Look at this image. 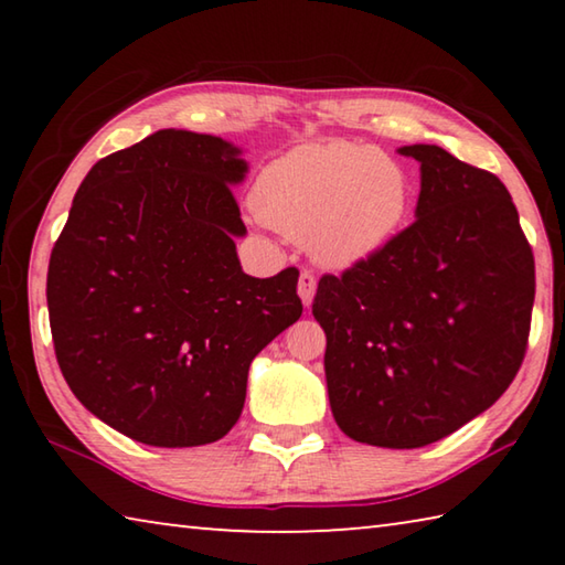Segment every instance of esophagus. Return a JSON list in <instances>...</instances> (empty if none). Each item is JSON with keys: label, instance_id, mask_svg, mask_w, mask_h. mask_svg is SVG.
Listing matches in <instances>:
<instances>
[{"label": "esophagus", "instance_id": "34e87169", "mask_svg": "<svg viewBox=\"0 0 565 565\" xmlns=\"http://www.w3.org/2000/svg\"><path fill=\"white\" fill-rule=\"evenodd\" d=\"M313 294H317V276H313L311 271H301V276H299V296H301L306 309L311 306Z\"/></svg>", "mask_w": 565, "mask_h": 565}]
</instances>
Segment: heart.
<instances>
[{
	"mask_svg": "<svg viewBox=\"0 0 565 565\" xmlns=\"http://www.w3.org/2000/svg\"><path fill=\"white\" fill-rule=\"evenodd\" d=\"M254 206L276 232L306 242L319 264L353 269L401 234L411 209V179L376 147L303 145L262 171Z\"/></svg>",
	"mask_w": 565,
	"mask_h": 565,
	"instance_id": "1",
	"label": "heart"
}]
</instances>
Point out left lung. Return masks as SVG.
Here are the masks:
<instances>
[{
    "label": "left lung",
    "instance_id": "obj_1",
    "mask_svg": "<svg viewBox=\"0 0 565 565\" xmlns=\"http://www.w3.org/2000/svg\"><path fill=\"white\" fill-rule=\"evenodd\" d=\"M420 164L416 222L341 276H323L327 388L343 434L420 448L501 398L519 374L535 296L533 252L509 189L436 145Z\"/></svg>",
    "mask_w": 565,
    "mask_h": 565
}]
</instances>
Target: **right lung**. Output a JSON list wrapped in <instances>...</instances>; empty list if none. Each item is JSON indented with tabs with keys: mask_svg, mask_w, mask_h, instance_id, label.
Listing matches in <instances>:
<instances>
[{
	"mask_svg": "<svg viewBox=\"0 0 565 565\" xmlns=\"http://www.w3.org/2000/svg\"><path fill=\"white\" fill-rule=\"evenodd\" d=\"M242 149L159 129L99 159L52 248L46 306L72 394L104 424L161 448L224 438L248 366L299 321V271L244 274L232 186Z\"/></svg>",
	"mask_w": 565,
	"mask_h": 565,
	"instance_id": "obj_1",
	"label": "right lung"
}]
</instances>
